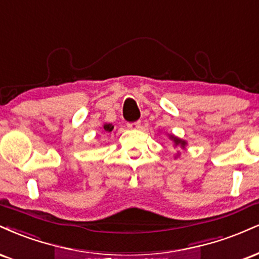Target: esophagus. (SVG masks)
<instances>
[{"mask_svg": "<svg viewBox=\"0 0 259 259\" xmlns=\"http://www.w3.org/2000/svg\"><path fill=\"white\" fill-rule=\"evenodd\" d=\"M141 124H142L141 121H136V122L127 123V127L131 130H138V128H141Z\"/></svg>", "mask_w": 259, "mask_h": 259, "instance_id": "obj_1", "label": "esophagus"}]
</instances>
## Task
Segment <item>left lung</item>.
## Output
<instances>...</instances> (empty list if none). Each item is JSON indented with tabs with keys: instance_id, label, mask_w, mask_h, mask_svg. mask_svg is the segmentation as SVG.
Listing matches in <instances>:
<instances>
[{
	"instance_id": "left-lung-1",
	"label": "left lung",
	"mask_w": 259,
	"mask_h": 259,
	"mask_svg": "<svg viewBox=\"0 0 259 259\" xmlns=\"http://www.w3.org/2000/svg\"><path fill=\"white\" fill-rule=\"evenodd\" d=\"M168 136H169V139H171V141H172L173 143H175V147H181V148L185 149V145H187V142L183 141V139L178 138V137L173 136V135H168Z\"/></svg>"
}]
</instances>
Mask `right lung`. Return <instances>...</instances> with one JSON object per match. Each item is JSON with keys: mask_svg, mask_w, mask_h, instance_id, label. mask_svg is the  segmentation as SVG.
I'll use <instances>...</instances> for the list:
<instances>
[{"mask_svg": "<svg viewBox=\"0 0 259 259\" xmlns=\"http://www.w3.org/2000/svg\"><path fill=\"white\" fill-rule=\"evenodd\" d=\"M103 128H104V132H111V131L114 130V126H112L111 123H105L104 126H103Z\"/></svg>", "mask_w": 259, "mask_h": 259, "instance_id": "add662e5", "label": "right lung"}]
</instances>
